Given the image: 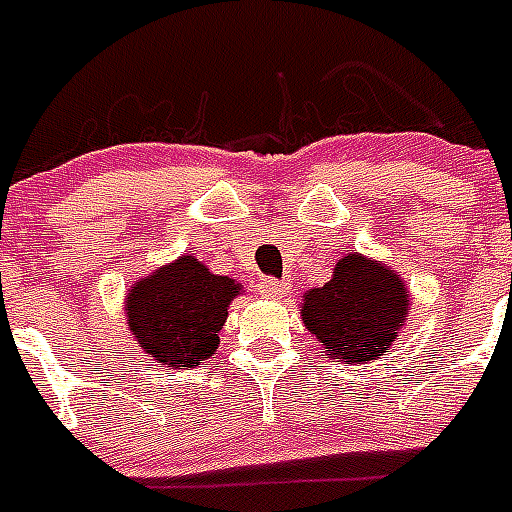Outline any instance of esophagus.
I'll return each mask as SVG.
<instances>
[{"label":"esophagus","mask_w":512,"mask_h":512,"mask_svg":"<svg viewBox=\"0 0 512 512\" xmlns=\"http://www.w3.org/2000/svg\"><path fill=\"white\" fill-rule=\"evenodd\" d=\"M259 293L267 298H285L290 293V282L275 280V277H264L259 285Z\"/></svg>","instance_id":"1"}]
</instances>
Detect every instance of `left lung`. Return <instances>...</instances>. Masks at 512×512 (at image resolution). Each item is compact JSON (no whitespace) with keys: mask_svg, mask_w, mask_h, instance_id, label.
<instances>
[{"mask_svg":"<svg viewBox=\"0 0 512 512\" xmlns=\"http://www.w3.org/2000/svg\"><path fill=\"white\" fill-rule=\"evenodd\" d=\"M410 312V290L391 267L346 253L333 277L304 293L301 320L325 349L322 357L367 365L386 357Z\"/></svg>","mask_w":512,"mask_h":512,"instance_id":"left-lung-1","label":"left lung"}]
</instances>
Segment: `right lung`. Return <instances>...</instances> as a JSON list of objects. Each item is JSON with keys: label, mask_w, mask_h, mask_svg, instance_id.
Instances as JSON below:
<instances>
[{"label": "right lung", "mask_w": 512, "mask_h": 512, "mask_svg": "<svg viewBox=\"0 0 512 512\" xmlns=\"http://www.w3.org/2000/svg\"><path fill=\"white\" fill-rule=\"evenodd\" d=\"M240 290V282L208 272L195 256H179L134 282L126 322L145 354L174 370L198 367L219 346L227 306Z\"/></svg>", "instance_id": "obj_1"}]
</instances>
